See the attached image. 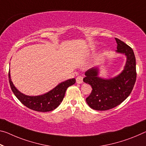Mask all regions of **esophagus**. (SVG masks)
Returning a JSON list of instances; mask_svg holds the SVG:
<instances>
[{
    "label": "esophagus",
    "instance_id": "esophagus-1",
    "mask_svg": "<svg viewBox=\"0 0 146 146\" xmlns=\"http://www.w3.org/2000/svg\"><path fill=\"white\" fill-rule=\"evenodd\" d=\"M76 81H77V83H78V84H82L83 82V77L82 76H78L76 78Z\"/></svg>",
    "mask_w": 146,
    "mask_h": 146
}]
</instances>
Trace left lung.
<instances>
[{
	"mask_svg": "<svg viewBox=\"0 0 146 146\" xmlns=\"http://www.w3.org/2000/svg\"><path fill=\"white\" fill-rule=\"evenodd\" d=\"M117 45L115 52L126 56L123 71L115 77L109 78L99 76L98 67L92 68L85 73L84 82L92 88L86 101L90 108L96 110H107L121 104L128 98L136 78V59L133 50L119 39L115 38Z\"/></svg>",
	"mask_w": 146,
	"mask_h": 146,
	"instance_id": "8db88e82",
	"label": "left lung"
}]
</instances>
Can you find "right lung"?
I'll return each instance as SVG.
<instances>
[{"mask_svg": "<svg viewBox=\"0 0 146 146\" xmlns=\"http://www.w3.org/2000/svg\"><path fill=\"white\" fill-rule=\"evenodd\" d=\"M8 77L11 89L16 98L30 109L43 112H49L56 108L63 100L67 88L76 82L75 78H71L60 83L47 93L40 96H30L23 94L16 88L11 81L10 71Z\"/></svg>", "mask_w": 146, "mask_h": 146, "instance_id": "obj_1", "label": "right lung"}]
</instances>
